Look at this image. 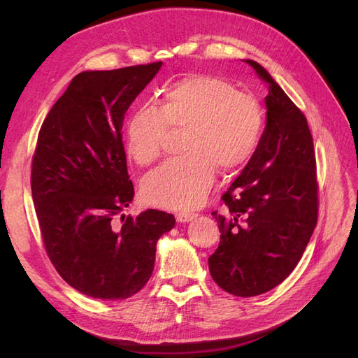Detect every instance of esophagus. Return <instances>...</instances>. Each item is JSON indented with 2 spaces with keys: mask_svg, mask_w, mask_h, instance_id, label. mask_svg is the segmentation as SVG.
I'll use <instances>...</instances> for the list:
<instances>
[{
  "mask_svg": "<svg viewBox=\"0 0 358 358\" xmlns=\"http://www.w3.org/2000/svg\"><path fill=\"white\" fill-rule=\"evenodd\" d=\"M197 215L191 213V212H179L176 213V221L178 222H189L192 220H196Z\"/></svg>",
  "mask_w": 358,
  "mask_h": 358,
  "instance_id": "esophagus-1",
  "label": "esophagus"
}]
</instances>
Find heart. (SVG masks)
I'll list each match as a JSON object with an SVG mask.
<instances>
[{
  "instance_id": "obj_1",
  "label": "heart",
  "mask_w": 358,
  "mask_h": 358,
  "mask_svg": "<svg viewBox=\"0 0 358 358\" xmlns=\"http://www.w3.org/2000/svg\"><path fill=\"white\" fill-rule=\"evenodd\" d=\"M263 125L258 100L218 76L192 74L171 83L157 107H136L125 121V150L142 167L161 157L167 128H185L180 145L185 155L143 179L145 201L171 210L199 208L218 167L230 171L251 158Z\"/></svg>"
}]
</instances>
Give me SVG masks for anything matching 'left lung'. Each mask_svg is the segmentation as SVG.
Wrapping results in <instances>:
<instances>
[{
	"label": "left lung",
	"mask_w": 358,
	"mask_h": 358,
	"mask_svg": "<svg viewBox=\"0 0 358 358\" xmlns=\"http://www.w3.org/2000/svg\"><path fill=\"white\" fill-rule=\"evenodd\" d=\"M267 85L266 128L254 155L213 218L220 245L209 257L213 280L239 297L267 292L294 270L318 220L313 142L305 115L264 67L245 59Z\"/></svg>",
	"instance_id": "8db88e82"
}]
</instances>
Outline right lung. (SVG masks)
Listing matches in <instances>:
<instances>
[{
  "label": "right lung",
  "instance_id": "add662e5",
  "mask_svg": "<svg viewBox=\"0 0 358 358\" xmlns=\"http://www.w3.org/2000/svg\"><path fill=\"white\" fill-rule=\"evenodd\" d=\"M161 66L79 73L40 128L31 191L43 242L61 278L92 299L124 300L142 289L158 239L176 222L155 209L122 213L134 197L124 116Z\"/></svg>",
  "mask_w": 358,
  "mask_h": 358
}]
</instances>
